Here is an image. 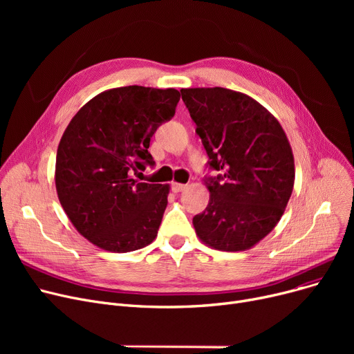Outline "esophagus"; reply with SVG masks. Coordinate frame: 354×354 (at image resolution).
<instances>
[{
    "label": "esophagus",
    "mask_w": 354,
    "mask_h": 354,
    "mask_svg": "<svg viewBox=\"0 0 354 354\" xmlns=\"http://www.w3.org/2000/svg\"><path fill=\"white\" fill-rule=\"evenodd\" d=\"M187 187H188V185H185V183L174 182V183H172V191H174V192H182V191L187 189Z\"/></svg>",
    "instance_id": "34e87169"
}]
</instances>
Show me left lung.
I'll list each match as a JSON object with an SVG mask.
<instances>
[{"label":"left lung","mask_w":354,"mask_h":354,"mask_svg":"<svg viewBox=\"0 0 354 354\" xmlns=\"http://www.w3.org/2000/svg\"><path fill=\"white\" fill-rule=\"evenodd\" d=\"M196 133L222 175L205 182L209 203L192 224L203 244L236 252L257 245L281 219L295 169L287 135L252 97L224 87L180 88Z\"/></svg>","instance_id":"8db88e82"}]
</instances>
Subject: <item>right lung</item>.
I'll return each mask as SVG.
<instances>
[{"label": "right lung", "instance_id": "obj_1", "mask_svg": "<svg viewBox=\"0 0 354 354\" xmlns=\"http://www.w3.org/2000/svg\"><path fill=\"white\" fill-rule=\"evenodd\" d=\"M179 99L176 88L116 87L70 120L55 158V189L71 224L91 244L130 252L153 243L171 187L132 175L153 165L151 138L174 118Z\"/></svg>", "mask_w": 354, "mask_h": 354}]
</instances>
